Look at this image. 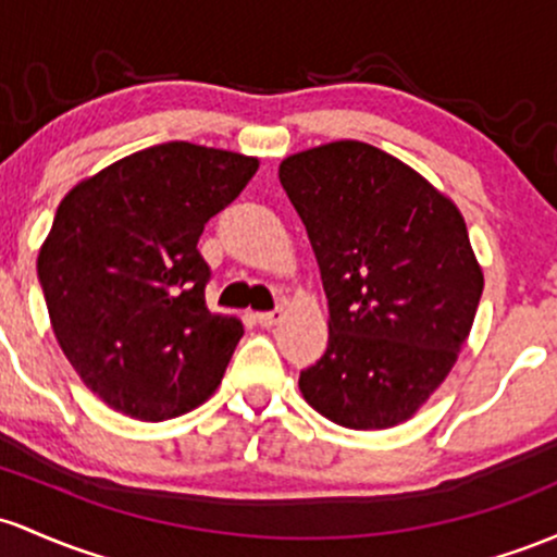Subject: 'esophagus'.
Returning a JSON list of instances; mask_svg holds the SVG:
<instances>
[{"label": "esophagus", "instance_id": "34e87169", "mask_svg": "<svg viewBox=\"0 0 557 557\" xmlns=\"http://www.w3.org/2000/svg\"><path fill=\"white\" fill-rule=\"evenodd\" d=\"M283 317H285L283 309H274V311H261V314H256V320H259L261 327H274L283 322Z\"/></svg>", "mask_w": 557, "mask_h": 557}]
</instances>
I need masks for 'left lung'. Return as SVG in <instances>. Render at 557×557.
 <instances>
[{"label":"left lung","instance_id":"obj_1","mask_svg":"<svg viewBox=\"0 0 557 557\" xmlns=\"http://www.w3.org/2000/svg\"><path fill=\"white\" fill-rule=\"evenodd\" d=\"M280 182L327 296V348L304 399L372 431L412 418L455 368L484 290L466 219L425 176L357 139L288 156Z\"/></svg>","mask_w":557,"mask_h":557}]
</instances>
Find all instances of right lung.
<instances>
[{
	"mask_svg": "<svg viewBox=\"0 0 557 557\" xmlns=\"http://www.w3.org/2000/svg\"><path fill=\"white\" fill-rule=\"evenodd\" d=\"M259 158L163 143L132 152L60 200L36 269L60 348L87 388L137 420L176 418L222 383L243 338L206 307V222Z\"/></svg>",
	"mask_w": 557,
	"mask_h": 557,
	"instance_id": "obj_1",
	"label": "right lung"
}]
</instances>
